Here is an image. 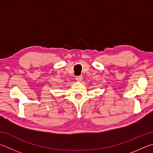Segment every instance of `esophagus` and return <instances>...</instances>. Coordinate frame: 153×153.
<instances>
[{
    "instance_id": "obj_1",
    "label": "esophagus",
    "mask_w": 153,
    "mask_h": 153,
    "mask_svg": "<svg viewBox=\"0 0 153 153\" xmlns=\"http://www.w3.org/2000/svg\"><path fill=\"white\" fill-rule=\"evenodd\" d=\"M82 79V76L81 75H80V76H77L76 77V80L77 81H81V80Z\"/></svg>"
}]
</instances>
